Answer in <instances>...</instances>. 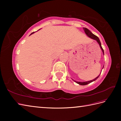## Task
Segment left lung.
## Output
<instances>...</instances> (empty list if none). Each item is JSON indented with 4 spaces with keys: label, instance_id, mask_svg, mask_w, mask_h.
Returning <instances> with one entry per match:
<instances>
[{
    "label": "left lung",
    "instance_id": "8db88e82",
    "mask_svg": "<svg viewBox=\"0 0 121 121\" xmlns=\"http://www.w3.org/2000/svg\"><path fill=\"white\" fill-rule=\"evenodd\" d=\"M83 29H84V30L85 33H86V34L87 36H88L89 37L91 38V39H94V40H96L97 42V43H99V46H100V48L101 49L102 52H103L104 55V49H103V48H102V47H101V43H100V40H99V38L97 36L94 35V34H92V33L91 31H90V30H89L88 29H87V28L84 27V28H83ZM102 69H103V68H102ZM99 76H100V75L98 76L97 77V78H96L95 79H92V80L89 81H87V82H77V81H74V80H73V81H74V82H76V83L78 84L79 85H86L88 84H89V83H91V82H92L96 81V79L99 78Z\"/></svg>",
    "mask_w": 121,
    "mask_h": 121
}]
</instances>
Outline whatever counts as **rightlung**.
Returning a JSON list of instances; mask_svg holds the SVG:
<instances>
[{
    "instance_id": "1",
    "label": "right lung",
    "mask_w": 121,
    "mask_h": 121,
    "mask_svg": "<svg viewBox=\"0 0 121 121\" xmlns=\"http://www.w3.org/2000/svg\"><path fill=\"white\" fill-rule=\"evenodd\" d=\"M34 33V32H33V33H31V34H33V33ZM31 34H30V35H31Z\"/></svg>"
}]
</instances>
